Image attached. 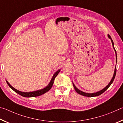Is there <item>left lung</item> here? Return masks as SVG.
Segmentation results:
<instances>
[{"label":"left lung","mask_w":123,"mask_h":123,"mask_svg":"<svg viewBox=\"0 0 123 123\" xmlns=\"http://www.w3.org/2000/svg\"><path fill=\"white\" fill-rule=\"evenodd\" d=\"M108 37H109V38L110 39H111V42H112V46H113V49H115V52H116V63H117V53H116V49H115V47H114L113 42L112 39H111V37H110V36L109 35V34H108ZM116 71H117V68H116V66L115 70V72H114L113 76V77H112V79H111V80L110 82V83L109 84L107 85L104 88V89H103V90H101V91H98V92H96V93H85V92H83V91H80V90H79V89H77V88L76 86H75V85H74V83H73V85H74V89H75V90H76V91L77 92V93H79V94H81V95H82V96H85V97H95V96H99V95H100L101 94H102L103 93H104V92L105 91H106V90L107 89H108V88L110 87V85L112 84V83H113V80H114V79H115V78L116 74Z\"/></svg>","instance_id":"8db88e82"}]
</instances>
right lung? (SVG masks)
<instances>
[{
	"label": "right lung",
	"instance_id": "add662e5",
	"mask_svg": "<svg viewBox=\"0 0 123 123\" xmlns=\"http://www.w3.org/2000/svg\"><path fill=\"white\" fill-rule=\"evenodd\" d=\"M60 72V70H59L58 71H57L56 72L55 74L53 75V76L51 80L50 81V83H49V84L46 87H45L44 89H42V90H38V91H33V92H21L19 91L18 90H16V89H14V87H13L9 83H8V81L6 80V82H7L8 85L11 88V89L13 90L14 91H15L19 94H20V96L25 97H37V96H39L40 95H42V94H44L47 92V91H49V90L51 89L52 86L53 84L54 81H55V79L56 77L57 76V75Z\"/></svg>",
	"mask_w": 123,
	"mask_h": 123
}]
</instances>
